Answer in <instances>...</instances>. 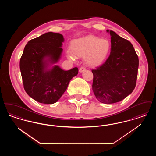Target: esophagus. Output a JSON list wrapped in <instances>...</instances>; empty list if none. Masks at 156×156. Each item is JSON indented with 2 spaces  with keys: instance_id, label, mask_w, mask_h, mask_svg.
Masks as SVG:
<instances>
[{
  "instance_id": "1",
  "label": "esophagus",
  "mask_w": 156,
  "mask_h": 156,
  "mask_svg": "<svg viewBox=\"0 0 156 156\" xmlns=\"http://www.w3.org/2000/svg\"><path fill=\"white\" fill-rule=\"evenodd\" d=\"M86 70V68H85V67H82L80 68V69H79V72L80 73H83V71H85Z\"/></svg>"
}]
</instances>
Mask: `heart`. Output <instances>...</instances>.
Segmentation results:
<instances>
[{"instance_id": "1", "label": "heart", "mask_w": 156, "mask_h": 156, "mask_svg": "<svg viewBox=\"0 0 156 156\" xmlns=\"http://www.w3.org/2000/svg\"><path fill=\"white\" fill-rule=\"evenodd\" d=\"M111 50V44L108 39L88 36L74 40L71 43V51H67L68 58L83 57L89 67L101 65L108 57Z\"/></svg>"}]
</instances>
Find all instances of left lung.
Wrapping results in <instances>:
<instances>
[{"label":"left lung","instance_id":"1","mask_svg":"<svg viewBox=\"0 0 156 156\" xmlns=\"http://www.w3.org/2000/svg\"><path fill=\"white\" fill-rule=\"evenodd\" d=\"M111 51L102 65L92 69V90L102 103L121 101L133 90L139 68L138 56L132 43L112 30Z\"/></svg>","mask_w":156,"mask_h":156}]
</instances>
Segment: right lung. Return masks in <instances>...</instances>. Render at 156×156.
<instances>
[{"label": "right lung", "mask_w": 156, "mask_h": 156, "mask_svg": "<svg viewBox=\"0 0 156 156\" xmlns=\"http://www.w3.org/2000/svg\"><path fill=\"white\" fill-rule=\"evenodd\" d=\"M62 34L48 32L30 40L26 45L20 61L24 88L38 102H57L66 90L78 68L65 71L58 65L63 49Z\"/></svg>", "instance_id": "add662e5"}]
</instances>
